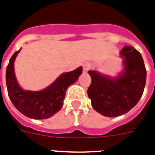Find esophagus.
<instances>
[{
	"mask_svg": "<svg viewBox=\"0 0 155 155\" xmlns=\"http://www.w3.org/2000/svg\"><path fill=\"white\" fill-rule=\"evenodd\" d=\"M89 69H90V65H89V64L85 63L84 66H83V71H84V73H87Z\"/></svg>",
	"mask_w": 155,
	"mask_h": 155,
	"instance_id": "34e87169",
	"label": "esophagus"
}]
</instances>
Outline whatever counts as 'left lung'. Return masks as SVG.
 Segmentation results:
<instances>
[{
	"mask_svg": "<svg viewBox=\"0 0 155 155\" xmlns=\"http://www.w3.org/2000/svg\"><path fill=\"white\" fill-rule=\"evenodd\" d=\"M121 56L125 68L119 77L110 79L88 71L91 83L87 89L91 105L104 116L117 117L127 113L140 100L147 80V70L139 51L125 46Z\"/></svg>",
	"mask_w": 155,
	"mask_h": 155,
	"instance_id": "obj_1",
	"label": "left lung"
}]
</instances>
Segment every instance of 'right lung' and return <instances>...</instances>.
Wrapping results in <instances>:
<instances>
[{"label": "right lung", "instance_id": "1", "mask_svg": "<svg viewBox=\"0 0 155 155\" xmlns=\"http://www.w3.org/2000/svg\"><path fill=\"white\" fill-rule=\"evenodd\" d=\"M19 51L11 57L6 68V85L10 100L15 107L25 116L35 119L50 118L64 105L66 91L81 75L83 68L63 74L48 87L41 91H24L19 87L14 75L15 58Z\"/></svg>", "mask_w": 155, "mask_h": 155}]
</instances>
